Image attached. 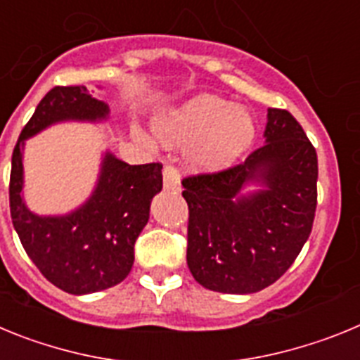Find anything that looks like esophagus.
<instances>
[{
  "label": "esophagus",
  "instance_id": "esophagus-1",
  "mask_svg": "<svg viewBox=\"0 0 360 360\" xmlns=\"http://www.w3.org/2000/svg\"><path fill=\"white\" fill-rule=\"evenodd\" d=\"M164 189H180V173L174 165H165L164 167Z\"/></svg>",
  "mask_w": 360,
  "mask_h": 360
}]
</instances>
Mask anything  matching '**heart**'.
<instances>
[{
  "label": "heart",
  "mask_w": 360,
  "mask_h": 360,
  "mask_svg": "<svg viewBox=\"0 0 360 360\" xmlns=\"http://www.w3.org/2000/svg\"><path fill=\"white\" fill-rule=\"evenodd\" d=\"M157 135L169 146H191L195 169H224L252 146L256 124L249 111L225 98L200 95L157 119Z\"/></svg>",
  "instance_id": "heart-1"
}]
</instances>
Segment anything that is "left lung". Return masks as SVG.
Returning a JSON list of instances; mask_svg holds the SVG:
<instances>
[{
  "label": "left lung",
  "mask_w": 360,
  "mask_h": 360,
  "mask_svg": "<svg viewBox=\"0 0 360 360\" xmlns=\"http://www.w3.org/2000/svg\"><path fill=\"white\" fill-rule=\"evenodd\" d=\"M265 144L241 164L182 180L187 266L202 287L252 294L278 281L314 225L317 153L287 110L269 108ZM264 189L249 195L247 183Z\"/></svg>",
  "instance_id": "1"
}]
</instances>
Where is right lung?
Returning a JSON list of instances; mask_svg holds the SVG:
<instances>
[{"instance_id":"add662e5","label":"right lung","mask_w":360,"mask_h":360,"mask_svg":"<svg viewBox=\"0 0 360 360\" xmlns=\"http://www.w3.org/2000/svg\"><path fill=\"white\" fill-rule=\"evenodd\" d=\"M108 104L86 86H56L41 98L12 153L11 216L23 249L57 288L82 295L115 287L131 270L135 241L162 189V164L129 165L106 153L97 186L65 216L34 214L23 200L25 141L63 120H104Z\"/></svg>"}]
</instances>
